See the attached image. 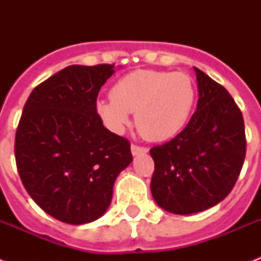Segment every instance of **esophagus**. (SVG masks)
Instances as JSON below:
<instances>
[{
	"instance_id": "1",
	"label": "esophagus",
	"mask_w": 261,
	"mask_h": 261,
	"mask_svg": "<svg viewBox=\"0 0 261 261\" xmlns=\"http://www.w3.org/2000/svg\"><path fill=\"white\" fill-rule=\"evenodd\" d=\"M131 153H133V155L146 154L147 149L142 146H137V145H131Z\"/></svg>"
}]
</instances>
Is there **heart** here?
<instances>
[{
	"instance_id": "heart-1",
	"label": "heart",
	"mask_w": 261,
	"mask_h": 261,
	"mask_svg": "<svg viewBox=\"0 0 261 261\" xmlns=\"http://www.w3.org/2000/svg\"><path fill=\"white\" fill-rule=\"evenodd\" d=\"M196 89L182 71L137 70L119 80L111 97L96 102L104 126L120 134L135 112V126L143 138L161 142L184 128L194 110Z\"/></svg>"
}]
</instances>
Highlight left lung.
<instances>
[{"instance_id": "obj_1", "label": "left lung", "mask_w": 261, "mask_h": 261, "mask_svg": "<svg viewBox=\"0 0 261 261\" xmlns=\"http://www.w3.org/2000/svg\"><path fill=\"white\" fill-rule=\"evenodd\" d=\"M198 106L186 128L150 149L155 203L172 214L200 213L218 204L234 187L247 141L241 111L225 88L194 67Z\"/></svg>"}]
</instances>
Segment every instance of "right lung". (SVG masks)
Returning <instances> with one entry per match:
<instances>
[{
	"instance_id": "right-lung-1",
	"label": "right lung",
	"mask_w": 261,
	"mask_h": 261,
	"mask_svg": "<svg viewBox=\"0 0 261 261\" xmlns=\"http://www.w3.org/2000/svg\"><path fill=\"white\" fill-rule=\"evenodd\" d=\"M114 65L65 67L35 88L18 123L14 154L27 192L61 222L84 225L106 214L130 142L96 114Z\"/></svg>"
}]
</instances>
